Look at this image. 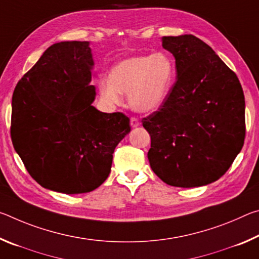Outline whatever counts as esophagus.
I'll list each match as a JSON object with an SVG mask.
<instances>
[{
    "instance_id": "obj_1",
    "label": "esophagus",
    "mask_w": 259,
    "mask_h": 259,
    "mask_svg": "<svg viewBox=\"0 0 259 259\" xmlns=\"http://www.w3.org/2000/svg\"><path fill=\"white\" fill-rule=\"evenodd\" d=\"M130 124H131V126H133V128H136V126H138V125H139V120L137 119V117L131 116V119H130Z\"/></svg>"
}]
</instances>
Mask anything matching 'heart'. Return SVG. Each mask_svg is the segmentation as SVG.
Returning a JSON list of instances; mask_svg holds the SVG:
<instances>
[{
	"mask_svg": "<svg viewBox=\"0 0 259 259\" xmlns=\"http://www.w3.org/2000/svg\"><path fill=\"white\" fill-rule=\"evenodd\" d=\"M175 66L163 52L134 56L120 61L111 77L99 80L102 98L109 105H119L122 94H129V104L136 111L152 112L164 102L171 88Z\"/></svg>",
	"mask_w": 259,
	"mask_h": 259,
	"instance_id": "heart-1",
	"label": "heart"
}]
</instances>
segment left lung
I'll list each match as a JSON object with an SVG mask.
<instances>
[{
  "instance_id": "left-lung-1",
  "label": "left lung",
  "mask_w": 259,
  "mask_h": 259,
  "mask_svg": "<svg viewBox=\"0 0 259 259\" xmlns=\"http://www.w3.org/2000/svg\"><path fill=\"white\" fill-rule=\"evenodd\" d=\"M177 78L161 106L144 117L154 174L176 187L207 185L233 163L245 137L244 95L236 74L194 35L164 36Z\"/></svg>"
}]
</instances>
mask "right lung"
<instances>
[{
	"label": "right lung",
	"mask_w": 259,
	"mask_h": 259,
	"mask_svg": "<svg viewBox=\"0 0 259 259\" xmlns=\"http://www.w3.org/2000/svg\"><path fill=\"white\" fill-rule=\"evenodd\" d=\"M89 42L48 48L12 96V144L34 181L48 190L80 194L106 181L117 144L130 133L121 112L93 105Z\"/></svg>",
	"instance_id": "right-lung-1"
}]
</instances>
